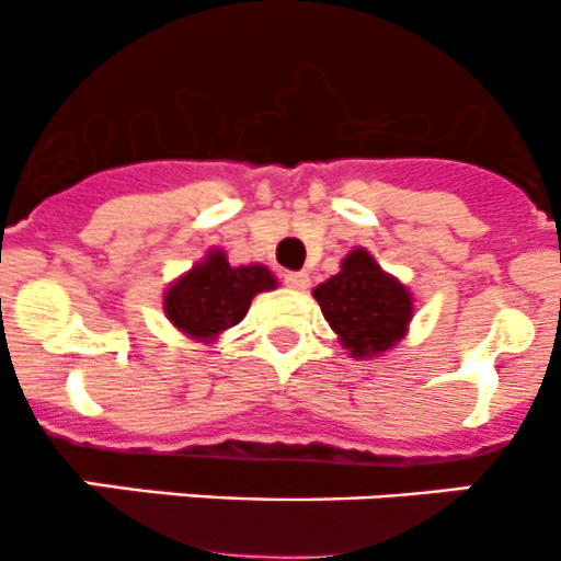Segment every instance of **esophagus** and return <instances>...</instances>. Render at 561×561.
<instances>
[{
	"mask_svg": "<svg viewBox=\"0 0 561 561\" xmlns=\"http://www.w3.org/2000/svg\"><path fill=\"white\" fill-rule=\"evenodd\" d=\"M285 285L293 287V290H307V287H309V274H304V271H287V274H285Z\"/></svg>",
	"mask_w": 561,
	"mask_h": 561,
	"instance_id": "34e87169",
	"label": "esophagus"
}]
</instances>
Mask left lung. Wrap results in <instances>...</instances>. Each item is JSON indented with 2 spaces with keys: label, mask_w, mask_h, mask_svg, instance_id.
I'll return each instance as SVG.
<instances>
[{
  "label": "left lung",
  "mask_w": 561,
  "mask_h": 561,
  "mask_svg": "<svg viewBox=\"0 0 561 561\" xmlns=\"http://www.w3.org/2000/svg\"><path fill=\"white\" fill-rule=\"evenodd\" d=\"M314 298L353 358L386 353L401 342L412 320L410 290L366 249H353L342 260V271L314 287Z\"/></svg>",
  "instance_id": "obj_1"
}]
</instances>
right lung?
<instances>
[{"instance_id": "right-lung-1", "label": "right lung", "mask_w": 561, "mask_h": 561, "mask_svg": "<svg viewBox=\"0 0 561 561\" xmlns=\"http://www.w3.org/2000/svg\"><path fill=\"white\" fill-rule=\"evenodd\" d=\"M276 279L265 265H233L222 249L186 271L165 290V314L179 331L195 339H214L239 325L257 293L274 290Z\"/></svg>"}]
</instances>
